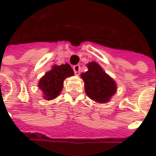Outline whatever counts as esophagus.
I'll return each instance as SVG.
<instances>
[{
    "instance_id": "obj_1",
    "label": "esophagus",
    "mask_w": 156,
    "mask_h": 156,
    "mask_svg": "<svg viewBox=\"0 0 156 156\" xmlns=\"http://www.w3.org/2000/svg\"><path fill=\"white\" fill-rule=\"evenodd\" d=\"M73 69H74V74H77V75L80 74V72H81V66L79 65H75V66H73Z\"/></svg>"
}]
</instances>
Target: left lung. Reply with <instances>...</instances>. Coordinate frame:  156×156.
<instances>
[{
  "instance_id": "left-lung-1",
  "label": "left lung",
  "mask_w": 156,
  "mask_h": 156,
  "mask_svg": "<svg viewBox=\"0 0 156 156\" xmlns=\"http://www.w3.org/2000/svg\"><path fill=\"white\" fill-rule=\"evenodd\" d=\"M88 68L86 73L82 74L87 96L98 103L108 102L116 92V83L98 63L90 62Z\"/></svg>"
}]
</instances>
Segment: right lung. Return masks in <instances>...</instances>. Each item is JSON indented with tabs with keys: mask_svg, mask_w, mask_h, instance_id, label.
Here are the masks:
<instances>
[{
	"mask_svg": "<svg viewBox=\"0 0 156 156\" xmlns=\"http://www.w3.org/2000/svg\"><path fill=\"white\" fill-rule=\"evenodd\" d=\"M72 75H74V71L68 64L53 66L38 82L39 89L44 92V98L46 100H51L58 97L63 88L64 80Z\"/></svg>",
	"mask_w": 156,
	"mask_h": 156,
	"instance_id": "add662e5",
	"label": "right lung"
}]
</instances>
